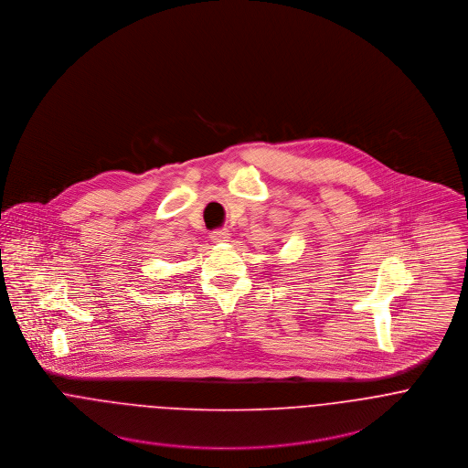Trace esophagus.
Returning <instances> with one entry per match:
<instances>
[{
	"label": "esophagus",
	"instance_id": "esophagus-1",
	"mask_svg": "<svg viewBox=\"0 0 468 468\" xmlns=\"http://www.w3.org/2000/svg\"><path fill=\"white\" fill-rule=\"evenodd\" d=\"M209 239H211L213 242H228L229 233H228V229H215V231L209 235Z\"/></svg>",
	"mask_w": 468,
	"mask_h": 468
}]
</instances>
